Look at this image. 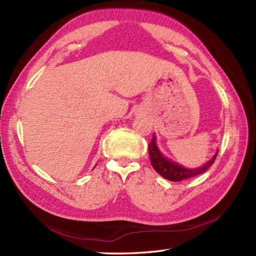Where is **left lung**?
I'll use <instances>...</instances> for the list:
<instances>
[{"instance_id": "left-lung-1", "label": "left lung", "mask_w": 256, "mask_h": 256, "mask_svg": "<svg viewBox=\"0 0 256 256\" xmlns=\"http://www.w3.org/2000/svg\"><path fill=\"white\" fill-rule=\"evenodd\" d=\"M148 151L150 162L151 164H152L154 170L157 172L159 175H162L164 178L172 182H180L202 174V172L208 170V168H210L212 164H214L216 158V154H218V151H216V154L204 164V166L196 168V170H188V168L172 162V160L166 158L162 152H160L157 144H156L154 134L152 136V140H151L149 144Z\"/></svg>"}]
</instances>
